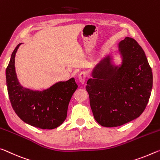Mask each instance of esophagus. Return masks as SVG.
<instances>
[{
  "label": "esophagus",
  "mask_w": 160,
  "mask_h": 160,
  "mask_svg": "<svg viewBox=\"0 0 160 160\" xmlns=\"http://www.w3.org/2000/svg\"><path fill=\"white\" fill-rule=\"evenodd\" d=\"M86 73L84 72H81L79 74H78V80L82 83H84L85 80H86Z\"/></svg>",
  "instance_id": "obj_1"
}]
</instances>
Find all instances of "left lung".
Segmentation results:
<instances>
[{"label": "left lung", "instance_id": "1", "mask_svg": "<svg viewBox=\"0 0 160 160\" xmlns=\"http://www.w3.org/2000/svg\"><path fill=\"white\" fill-rule=\"evenodd\" d=\"M122 57L120 67L110 57L96 65L87 82L94 118L103 127H117L139 117L152 88V72L145 52L137 41L125 38L119 43Z\"/></svg>", "mask_w": 160, "mask_h": 160}]
</instances>
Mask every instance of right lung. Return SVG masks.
<instances>
[{"instance_id": "obj_1", "label": "right lung", "mask_w": 160, "mask_h": 160, "mask_svg": "<svg viewBox=\"0 0 160 160\" xmlns=\"http://www.w3.org/2000/svg\"><path fill=\"white\" fill-rule=\"evenodd\" d=\"M20 44H18L12 52L6 72L12 107L26 123L41 129H54L66 119L68 106L78 86L74 78L56 83L42 91H32L21 86L15 69V53Z\"/></svg>"}]
</instances>
